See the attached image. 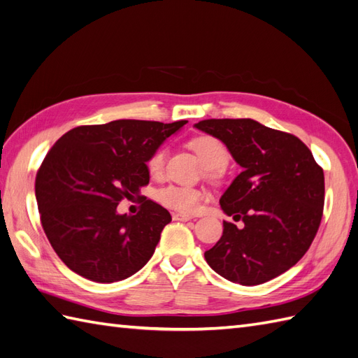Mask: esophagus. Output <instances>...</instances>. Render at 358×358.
<instances>
[{"mask_svg":"<svg viewBox=\"0 0 358 358\" xmlns=\"http://www.w3.org/2000/svg\"><path fill=\"white\" fill-rule=\"evenodd\" d=\"M189 219H191V215H188V214H182V213H174L173 214L174 222H188Z\"/></svg>","mask_w":358,"mask_h":358,"instance_id":"esophagus-1","label":"esophagus"}]
</instances>
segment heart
Segmentation results:
<instances>
[{
    "mask_svg": "<svg viewBox=\"0 0 358 358\" xmlns=\"http://www.w3.org/2000/svg\"><path fill=\"white\" fill-rule=\"evenodd\" d=\"M191 147L194 152L200 156V159L206 165L208 173L211 176H215L219 170L226 167V164L229 161V152L226 149V145L220 141L219 138L211 135L197 136L191 141ZM165 159H167V150L164 147H159L158 150H155L152 156L147 161V170H149L152 178H161L165 169ZM203 194L202 191L197 188H191L185 185H167L158 191L156 199L159 202L174 211L180 213H194L200 205Z\"/></svg>",
    "mask_w": 358,
    "mask_h": 358,
    "instance_id": "heart-1",
    "label": "heart"
}]
</instances>
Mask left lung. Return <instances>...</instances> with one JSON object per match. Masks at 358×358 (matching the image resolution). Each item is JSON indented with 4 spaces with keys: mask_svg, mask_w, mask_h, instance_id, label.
Segmentation results:
<instances>
[{
    "mask_svg": "<svg viewBox=\"0 0 358 358\" xmlns=\"http://www.w3.org/2000/svg\"><path fill=\"white\" fill-rule=\"evenodd\" d=\"M199 130L219 138L243 171L220 199L223 235L205 252L214 272L241 285L280 276L315 240L325 202L324 170L298 136L250 118L203 120Z\"/></svg>",
    "mask_w": 358,
    "mask_h": 358,
    "instance_id": "8db88e82",
    "label": "left lung"
}]
</instances>
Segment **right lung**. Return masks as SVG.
I'll return each instance as SVG.
<instances>
[{"label": "right lung", "instance_id": "add662e5", "mask_svg": "<svg viewBox=\"0 0 358 358\" xmlns=\"http://www.w3.org/2000/svg\"><path fill=\"white\" fill-rule=\"evenodd\" d=\"M185 123L115 120L78 126L51 147L34 191L43 232L68 268L109 284L147 264L170 213L145 197L136 215H121L117 206L123 199H143L139 189L150 180L147 161Z\"/></svg>", "mask_w": 358, "mask_h": 358}]
</instances>
